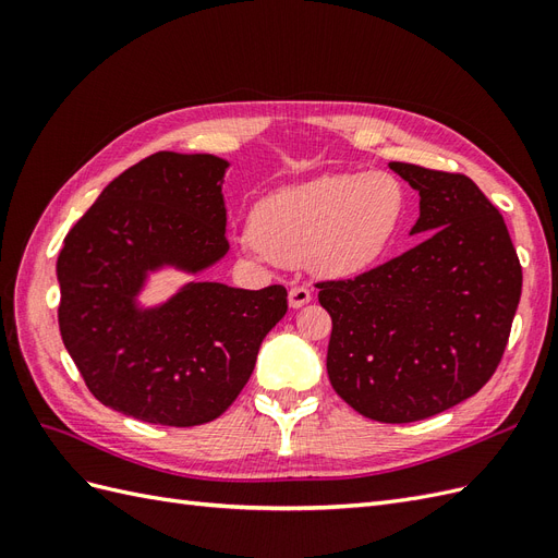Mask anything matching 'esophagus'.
<instances>
[{
  "mask_svg": "<svg viewBox=\"0 0 558 558\" xmlns=\"http://www.w3.org/2000/svg\"><path fill=\"white\" fill-rule=\"evenodd\" d=\"M310 300H312V289H310V286H293V289L289 291V305L293 310L305 307Z\"/></svg>",
  "mask_w": 558,
  "mask_h": 558,
  "instance_id": "1",
  "label": "esophagus"
}]
</instances>
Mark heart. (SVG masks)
Returning a JSON list of instances; mask_svg holds the SVG:
<instances>
[{
	"label": "heart",
	"instance_id": "1",
	"mask_svg": "<svg viewBox=\"0 0 558 558\" xmlns=\"http://www.w3.org/2000/svg\"><path fill=\"white\" fill-rule=\"evenodd\" d=\"M408 207L391 172L324 174L260 199L240 246L256 260H305L320 277L359 275L393 246Z\"/></svg>",
	"mask_w": 558,
	"mask_h": 558
}]
</instances>
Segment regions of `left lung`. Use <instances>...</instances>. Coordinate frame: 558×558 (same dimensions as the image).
<instances>
[{
	"mask_svg": "<svg viewBox=\"0 0 558 558\" xmlns=\"http://www.w3.org/2000/svg\"><path fill=\"white\" fill-rule=\"evenodd\" d=\"M418 191L412 232L428 238L349 279L316 281L332 318L328 377L347 404L410 424L475 396L494 377L521 298L502 214L459 172L391 162Z\"/></svg>",
	"mask_w": 558,
	"mask_h": 558,
	"instance_id": "8db88e82",
	"label": "left lung"
}]
</instances>
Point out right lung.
Returning <instances> with one entry per match:
<instances>
[{"label":"right lung","instance_id":"add662e5","mask_svg":"<svg viewBox=\"0 0 558 558\" xmlns=\"http://www.w3.org/2000/svg\"><path fill=\"white\" fill-rule=\"evenodd\" d=\"M214 156L160 150L116 177L64 238L62 342L88 391L148 424H209L238 400L260 342L289 310L286 286L197 281L156 312L132 295L160 263L211 265L228 251L223 172Z\"/></svg>","mask_w":558,"mask_h":558}]
</instances>
